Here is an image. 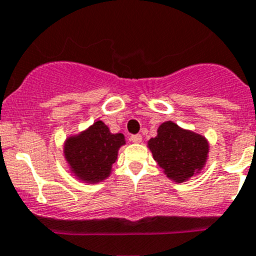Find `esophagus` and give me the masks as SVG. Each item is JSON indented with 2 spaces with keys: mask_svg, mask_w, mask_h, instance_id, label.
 <instances>
[{
  "mask_svg": "<svg viewBox=\"0 0 256 256\" xmlns=\"http://www.w3.org/2000/svg\"><path fill=\"white\" fill-rule=\"evenodd\" d=\"M130 140H132V143H140V142H142V135L140 134L132 135V138H130Z\"/></svg>",
  "mask_w": 256,
  "mask_h": 256,
  "instance_id": "esophagus-1",
  "label": "esophagus"
}]
</instances>
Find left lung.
I'll return each mask as SVG.
<instances>
[{
  "label": "left lung",
  "instance_id": "8db88e82",
  "mask_svg": "<svg viewBox=\"0 0 256 256\" xmlns=\"http://www.w3.org/2000/svg\"><path fill=\"white\" fill-rule=\"evenodd\" d=\"M154 160L173 182L182 184L200 174L207 164L210 143L204 135L165 121L147 142Z\"/></svg>",
  "mask_w": 256,
  "mask_h": 256
}]
</instances>
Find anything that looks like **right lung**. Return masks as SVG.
I'll use <instances>...</instances> for the list:
<instances>
[{
	"mask_svg": "<svg viewBox=\"0 0 256 256\" xmlns=\"http://www.w3.org/2000/svg\"><path fill=\"white\" fill-rule=\"evenodd\" d=\"M124 144V134H113L98 120L78 134L68 135L64 143V158L76 180L95 184L112 174L118 151Z\"/></svg>",
	"mask_w": 256,
	"mask_h": 256,
	"instance_id": "1",
	"label": "right lung"
}]
</instances>
